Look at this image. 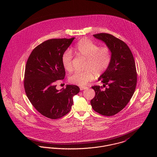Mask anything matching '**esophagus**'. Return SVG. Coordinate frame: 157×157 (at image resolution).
I'll use <instances>...</instances> for the list:
<instances>
[{
	"label": "esophagus",
	"instance_id": "obj_1",
	"mask_svg": "<svg viewBox=\"0 0 157 157\" xmlns=\"http://www.w3.org/2000/svg\"><path fill=\"white\" fill-rule=\"evenodd\" d=\"M88 88L87 87H86V86H81V87H80V89L81 90H86V89H87Z\"/></svg>",
	"mask_w": 157,
	"mask_h": 157
}]
</instances>
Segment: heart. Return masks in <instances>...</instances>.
I'll return each instance as SVG.
<instances>
[{"instance_id":"heart-1","label":"heart","mask_w":157,"mask_h":157,"mask_svg":"<svg viewBox=\"0 0 157 157\" xmlns=\"http://www.w3.org/2000/svg\"><path fill=\"white\" fill-rule=\"evenodd\" d=\"M75 53L86 59L83 72H76L69 77L71 83L77 86L86 85L95 76H100L108 68L111 61V52L106 46L100 47L88 39H81L74 48ZM72 54L67 50L62 56V63L66 71L71 72L72 67Z\"/></svg>"}]
</instances>
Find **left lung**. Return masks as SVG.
Listing matches in <instances>:
<instances>
[{
  "label": "left lung",
  "mask_w": 157,
  "mask_h": 157,
  "mask_svg": "<svg viewBox=\"0 0 157 157\" xmlns=\"http://www.w3.org/2000/svg\"><path fill=\"white\" fill-rule=\"evenodd\" d=\"M93 36L109 48L111 61L98 78L108 88L102 90L99 86H92L95 95L90 104L95 112L112 116L126 106L134 93L137 77L134 59L128 46L111 34L100 33Z\"/></svg>",
  "instance_id": "1"
}]
</instances>
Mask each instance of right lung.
<instances>
[{
    "instance_id": "add662e5",
    "label": "right lung",
    "mask_w": 157,
    "mask_h": 157,
    "mask_svg": "<svg viewBox=\"0 0 157 157\" xmlns=\"http://www.w3.org/2000/svg\"><path fill=\"white\" fill-rule=\"evenodd\" d=\"M75 37L53 39L44 42L31 52L27 60L24 87L26 95L35 109L51 119L62 117L70 111L73 97L80 92L75 85L56 89L55 83L63 80L65 70L62 56Z\"/></svg>"
}]
</instances>
